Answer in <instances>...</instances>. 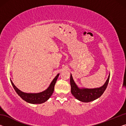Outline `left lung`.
Masks as SVG:
<instances>
[{"label":"left lung","instance_id":"obj_1","mask_svg":"<svg viewBox=\"0 0 126 126\" xmlns=\"http://www.w3.org/2000/svg\"><path fill=\"white\" fill-rule=\"evenodd\" d=\"M110 76V74L105 83L102 87L99 88L88 89L79 88L74 82L72 74H71L70 83H71V93L72 95L76 99L83 102H89L94 101L101 97L102 94L104 93V92L105 91L107 87L108 86V82H109Z\"/></svg>","mask_w":126,"mask_h":126}]
</instances>
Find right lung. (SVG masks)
<instances>
[{"label":"right lung","instance_id":"right-lung-1","mask_svg":"<svg viewBox=\"0 0 126 126\" xmlns=\"http://www.w3.org/2000/svg\"><path fill=\"white\" fill-rule=\"evenodd\" d=\"M59 75V74H58L56 77L53 79L52 82H51L49 86L48 87L47 89L42 92L37 93H27L23 92L19 90L18 88H16L12 80H10V82H11L12 86L16 93L24 101L32 104H41L46 102L51 97L53 93V91H54V86Z\"/></svg>","mask_w":126,"mask_h":126}]
</instances>
